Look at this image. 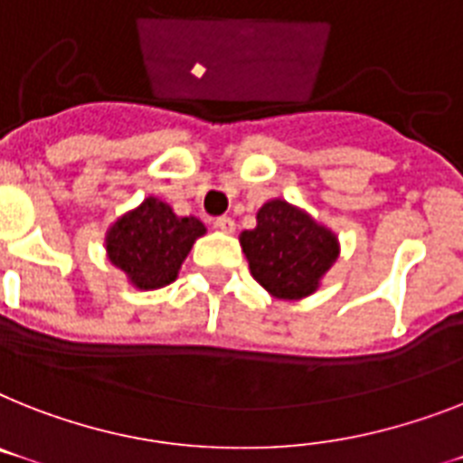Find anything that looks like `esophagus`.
Wrapping results in <instances>:
<instances>
[{"instance_id":"obj_1","label":"esophagus","mask_w":463,"mask_h":463,"mask_svg":"<svg viewBox=\"0 0 463 463\" xmlns=\"http://www.w3.org/2000/svg\"><path fill=\"white\" fill-rule=\"evenodd\" d=\"M215 227L220 229V232H224V234H232V232L236 229V222L232 220V217L222 215V217H217V220H215Z\"/></svg>"}]
</instances>
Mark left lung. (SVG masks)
<instances>
[{"label":"left lung","instance_id":"8db88e82","mask_svg":"<svg viewBox=\"0 0 463 463\" xmlns=\"http://www.w3.org/2000/svg\"><path fill=\"white\" fill-rule=\"evenodd\" d=\"M239 239L255 281L281 300L312 296L341 253L331 229L281 198L267 201L255 229Z\"/></svg>","mask_w":463,"mask_h":463}]
</instances>
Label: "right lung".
Instances as JSON below:
<instances>
[{"instance_id":"add662e5","label":"right lung","mask_w":463,"mask_h":463,"mask_svg":"<svg viewBox=\"0 0 463 463\" xmlns=\"http://www.w3.org/2000/svg\"><path fill=\"white\" fill-rule=\"evenodd\" d=\"M205 224L196 217H179L160 198L148 196L139 208L118 217L106 234V253L129 284L156 291L172 284Z\"/></svg>"}]
</instances>
